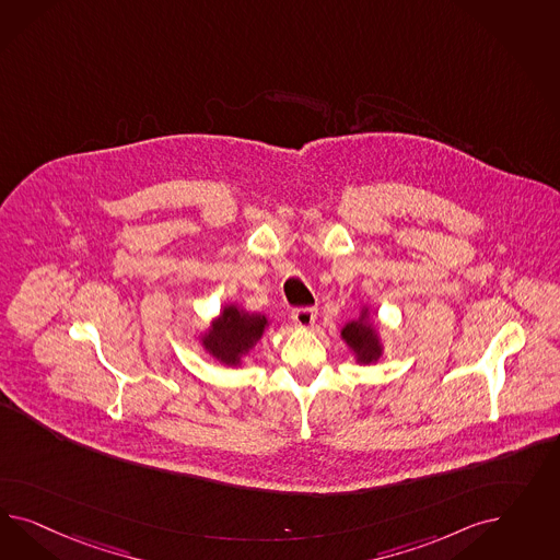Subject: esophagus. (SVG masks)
I'll return each mask as SVG.
<instances>
[{
	"instance_id": "esophagus-1",
	"label": "esophagus",
	"mask_w": 560,
	"mask_h": 560,
	"mask_svg": "<svg viewBox=\"0 0 560 560\" xmlns=\"http://www.w3.org/2000/svg\"><path fill=\"white\" fill-rule=\"evenodd\" d=\"M291 320L302 328H307L316 320V310L314 307H295V310H291Z\"/></svg>"
}]
</instances>
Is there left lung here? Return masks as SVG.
I'll return each mask as SVG.
<instances>
[{
  "instance_id": "1",
  "label": "left lung",
  "mask_w": 560,
  "mask_h": 560,
  "mask_svg": "<svg viewBox=\"0 0 560 560\" xmlns=\"http://www.w3.org/2000/svg\"><path fill=\"white\" fill-rule=\"evenodd\" d=\"M342 339L347 340L361 363H372L380 357V342L375 330L368 323H349L342 328Z\"/></svg>"
}]
</instances>
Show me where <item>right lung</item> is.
<instances>
[{"instance_id":"add662e5","label":"right lung","mask_w":560,"mask_h":560,"mask_svg":"<svg viewBox=\"0 0 560 560\" xmlns=\"http://www.w3.org/2000/svg\"><path fill=\"white\" fill-rule=\"evenodd\" d=\"M267 328V318L258 314H246L236 305L223 307L218 323L205 337V349L218 357L225 365H237L240 357L244 355L256 340L262 337Z\"/></svg>"}]
</instances>
